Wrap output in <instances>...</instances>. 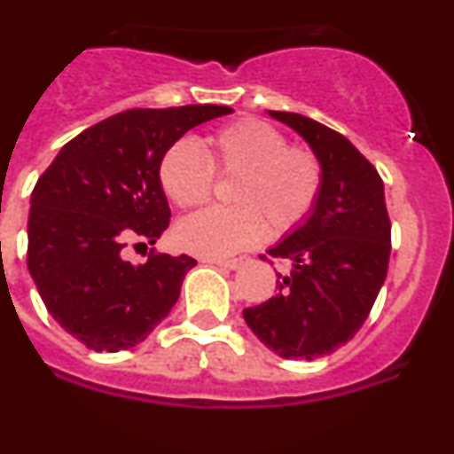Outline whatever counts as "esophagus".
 I'll use <instances>...</instances> for the list:
<instances>
[{
	"instance_id": "esophagus-1",
	"label": "esophagus",
	"mask_w": 454,
	"mask_h": 454,
	"mask_svg": "<svg viewBox=\"0 0 454 454\" xmlns=\"http://www.w3.org/2000/svg\"><path fill=\"white\" fill-rule=\"evenodd\" d=\"M210 263H217L219 268H226V270H235L241 266V259H208Z\"/></svg>"
}]
</instances>
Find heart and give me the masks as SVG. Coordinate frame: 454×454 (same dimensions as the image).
Here are the masks:
<instances>
[{
  "label": "heart",
  "mask_w": 454,
  "mask_h": 454,
  "mask_svg": "<svg viewBox=\"0 0 454 454\" xmlns=\"http://www.w3.org/2000/svg\"><path fill=\"white\" fill-rule=\"evenodd\" d=\"M215 173L235 177L228 200L232 208H206L182 219L175 231L179 246L201 257H232L268 237L301 226L324 188L319 157L254 117L231 121L204 139H179L164 153L160 182L179 208L200 206L213 195Z\"/></svg>",
  "instance_id": "1"
}]
</instances>
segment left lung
<instances>
[{"label": "left lung", "instance_id": "left-lung-1", "mask_svg": "<svg viewBox=\"0 0 454 454\" xmlns=\"http://www.w3.org/2000/svg\"><path fill=\"white\" fill-rule=\"evenodd\" d=\"M268 113L319 157L324 188L306 223L268 250L293 266L277 275L279 293L246 308L244 319L272 353L310 362L350 341L371 315L388 272L390 217L380 173L344 135L297 113Z\"/></svg>", "mask_w": 454, "mask_h": 454}]
</instances>
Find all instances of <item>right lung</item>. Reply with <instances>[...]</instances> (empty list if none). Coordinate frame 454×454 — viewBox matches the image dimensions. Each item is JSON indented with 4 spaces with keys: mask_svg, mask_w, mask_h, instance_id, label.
<instances>
[{
    "mask_svg": "<svg viewBox=\"0 0 454 454\" xmlns=\"http://www.w3.org/2000/svg\"><path fill=\"white\" fill-rule=\"evenodd\" d=\"M231 106L133 108L70 139L30 195L28 270L52 319L97 353L148 337L177 303L188 254L151 253L133 266L124 248L155 244L170 208L160 182L164 153Z\"/></svg>",
    "mask_w": 454,
    "mask_h": 454,
    "instance_id": "right-lung-1",
    "label": "right lung"
}]
</instances>
